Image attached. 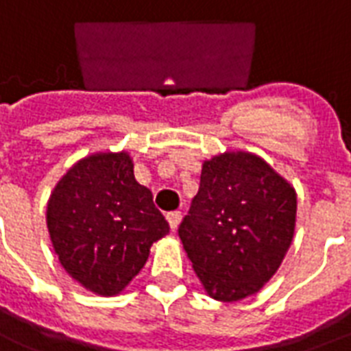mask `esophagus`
I'll return each mask as SVG.
<instances>
[{"label":"esophagus","mask_w":351,"mask_h":351,"mask_svg":"<svg viewBox=\"0 0 351 351\" xmlns=\"http://www.w3.org/2000/svg\"><path fill=\"white\" fill-rule=\"evenodd\" d=\"M180 219H182L180 211H171V213H167V223H169V226H171V230H173V232L178 228V224H180Z\"/></svg>","instance_id":"34e87169"}]
</instances>
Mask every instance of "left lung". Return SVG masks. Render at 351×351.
Instances as JSON below:
<instances>
[{"label": "left lung", "instance_id": "1", "mask_svg": "<svg viewBox=\"0 0 351 351\" xmlns=\"http://www.w3.org/2000/svg\"><path fill=\"white\" fill-rule=\"evenodd\" d=\"M294 224V187L263 158L235 151L202 164L199 193L178 235L206 293L237 302L276 274Z\"/></svg>", "mask_w": 351, "mask_h": 351}]
</instances>
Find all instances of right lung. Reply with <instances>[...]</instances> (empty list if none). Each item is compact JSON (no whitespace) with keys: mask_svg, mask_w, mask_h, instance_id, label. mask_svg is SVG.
<instances>
[{"mask_svg":"<svg viewBox=\"0 0 351 351\" xmlns=\"http://www.w3.org/2000/svg\"><path fill=\"white\" fill-rule=\"evenodd\" d=\"M45 221L64 271L101 296L121 293L169 234L127 151L79 160L53 189Z\"/></svg>","mask_w":351,"mask_h":351,"instance_id":"obj_1","label":"right lung"}]
</instances>
